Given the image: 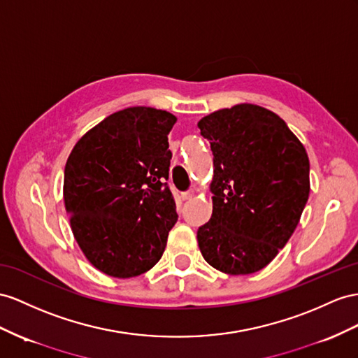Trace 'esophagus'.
Wrapping results in <instances>:
<instances>
[{
  "instance_id": "34e87169",
  "label": "esophagus",
  "mask_w": 358,
  "mask_h": 358,
  "mask_svg": "<svg viewBox=\"0 0 358 358\" xmlns=\"http://www.w3.org/2000/svg\"><path fill=\"white\" fill-rule=\"evenodd\" d=\"M195 196V190L192 189V190H187V192H185V194H181V198L185 199V201H187V199H192Z\"/></svg>"
}]
</instances>
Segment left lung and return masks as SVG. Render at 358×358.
I'll list each match as a JSON object with an SVG mask.
<instances>
[{
    "instance_id": "left-lung-1",
    "label": "left lung",
    "mask_w": 358,
    "mask_h": 358,
    "mask_svg": "<svg viewBox=\"0 0 358 358\" xmlns=\"http://www.w3.org/2000/svg\"><path fill=\"white\" fill-rule=\"evenodd\" d=\"M213 152V213L199 227L204 260L228 275L259 272L277 257L310 194L304 145L271 110L237 104L198 122Z\"/></svg>"
}]
</instances>
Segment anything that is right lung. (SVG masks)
Masks as SVG:
<instances>
[{
    "label": "right lung",
    "instance_id": "1",
    "mask_svg": "<svg viewBox=\"0 0 358 358\" xmlns=\"http://www.w3.org/2000/svg\"><path fill=\"white\" fill-rule=\"evenodd\" d=\"M177 117L128 107L107 116L72 148L63 181L71 230L92 266L131 278L157 263L178 215L164 180Z\"/></svg>",
    "mask_w": 358,
    "mask_h": 358
}]
</instances>
